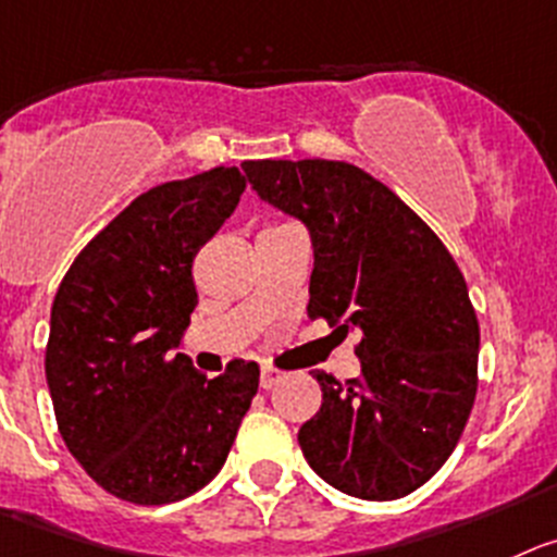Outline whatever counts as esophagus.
Instances as JSON below:
<instances>
[{
    "label": "esophagus",
    "mask_w": 557,
    "mask_h": 557,
    "mask_svg": "<svg viewBox=\"0 0 557 557\" xmlns=\"http://www.w3.org/2000/svg\"><path fill=\"white\" fill-rule=\"evenodd\" d=\"M280 379H283V373L274 371V368H263V371H261V389H272L274 384L280 382Z\"/></svg>",
    "instance_id": "obj_1"
}]
</instances>
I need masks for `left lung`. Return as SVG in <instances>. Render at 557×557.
<instances>
[{
  "label": "left lung",
  "instance_id": "left-lung-1",
  "mask_svg": "<svg viewBox=\"0 0 557 557\" xmlns=\"http://www.w3.org/2000/svg\"><path fill=\"white\" fill-rule=\"evenodd\" d=\"M263 202L313 244L310 319L360 332L362 376L313 371L321 409L299 429L315 475L360 500H398L448 461L478 389V319L436 233L346 161H244Z\"/></svg>",
  "mask_w": 557,
  "mask_h": 557
}]
</instances>
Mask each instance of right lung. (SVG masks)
<instances>
[{"instance_id":"obj_1","label":"right lung","mask_w":557,"mask_h":557,"mask_svg":"<svg viewBox=\"0 0 557 557\" xmlns=\"http://www.w3.org/2000/svg\"><path fill=\"white\" fill-rule=\"evenodd\" d=\"M242 191L236 168L145 191L57 288L46 346L57 425L92 481L121 500L164 506L202 490L258 393L255 362L206 379L178 351L197 305L191 261Z\"/></svg>"}]
</instances>
